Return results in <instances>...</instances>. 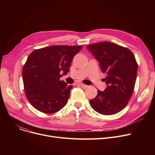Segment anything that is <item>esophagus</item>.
Instances as JSON below:
<instances>
[{"label":"esophagus","instance_id":"1","mask_svg":"<svg viewBox=\"0 0 155 155\" xmlns=\"http://www.w3.org/2000/svg\"><path fill=\"white\" fill-rule=\"evenodd\" d=\"M78 85H80L81 87H83V88H87V87H88V85H85L84 84H82V83H81V84H78Z\"/></svg>","mask_w":155,"mask_h":155}]
</instances>
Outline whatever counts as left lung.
I'll return each mask as SVG.
<instances>
[{
    "mask_svg": "<svg viewBox=\"0 0 155 155\" xmlns=\"http://www.w3.org/2000/svg\"><path fill=\"white\" fill-rule=\"evenodd\" d=\"M87 49L100 63L107 84L104 91L97 90L91 100V107L103 115H112L123 110L133 93L137 77V63L128 48L104 41L89 45Z\"/></svg>",
    "mask_w": 155,
    "mask_h": 155,
    "instance_id": "8db88e82",
    "label": "left lung"
}]
</instances>
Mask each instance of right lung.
<instances>
[{
  "label": "right lung",
  "mask_w": 155,
  "mask_h": 155,
  "mask_svg": "<svg viewBox=\"0 0 155 155\" xmlns=\"http://www.w3.org/2000/svg\"><path fill=\"white\" fill-rule=\"evenodd\" d=\"M82 45H53L34 50L22 68L25 95L29 103L39 111L53 114L67 104L72 85L68 86L63 75L70 71L73 57Z\"/></svg>",
  "instance_id": "1"
}]
</instances>
